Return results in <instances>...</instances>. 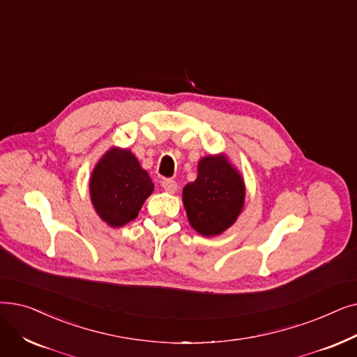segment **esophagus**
<instances>
[{
    "label": "esophagus",
    "instance_id": "34e87169",
    "mask_svg": "<svg viewBox=\"0 0 357 357\" xmlns=\"http://www.w3.org/2000/svg\"><path fill=\"white\" fill-rule=\"evenodd\" d=\"M162 187H163V190H165L166 192L174 194V192H176V190H178V183H176V181L167 178V179H163V181H162Z\"/></svg>",
    "mask_w": 357,
    "mask_h": 357
}]
</instances>
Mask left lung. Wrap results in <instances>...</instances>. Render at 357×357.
I'll list each match as a JSON object with an SVG mask.
<instances>
[{"label": "left lung", "mask_w": 357, "mask_h": 357, "mask_svg": "<svg viewBox=\"0 0 357 357\" xmlns=\"http://www.w3.org/2000/svg\"><path fill=\"white\" fill-rule=\"evenodd\" d=\"M182 201L198 234L215 236L236 222L243 208L245 183L223 154L207 156L198 163L197 179L185 185Z\"/></svg>", "instance_id": "left-lung-1"}]
</instances>
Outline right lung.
<instances>
[{"label": "right lung", "instance_id": "obj_1", "mask_svg": "<svg viewBox=\"0 0 357 357\" xmlns=\"http://www.w3.org/2000/svg\"><path fill=\"white\" fill-rule=\"evenodd\" d=\"M153 188L149 174L127 149L106 151L90 178L93 207L112 227L134 220Z\"/></svg>", "mask_w": 357, "mask_h": 357}]
</instances>
